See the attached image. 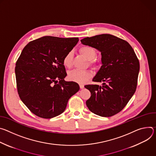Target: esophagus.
<instances>
[{
  "label": "esophagus",
  "instance_id": "esophagus-1",
  "mask_svg": "<svg viewBox=\"0 0 156 156\" xmlns=\"http://www.w3.org/2000/svg\"><path fill=\"white\" fill-rule=\"evenodd\" d=\"M79 86H80V88L81 89H82L84 88V85H83V84H79Z\"/></svg>",
  "mask_w": 156,
  "mask_h": 156
}]
</instances>
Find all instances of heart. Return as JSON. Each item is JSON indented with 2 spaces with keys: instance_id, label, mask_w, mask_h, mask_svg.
Segmentation results:
<instances>
[{
  "instance_id": "obj_1",
  "label": "heart",
  "mask_w": 156,
  "mask_h": 156,
  "mask_svg": "<svg viewBox=\"0 0 156 156\" xmlns=\"http://www.w3.org/2000/svg\"><path fill=\"white\" fill-rule=\"evenodd\" d=\"M80 53L89 61V64L94 67L98 66V62L94 59L97 56L96 50L90 46H83L79 49ZM73 55L71 51H69L64 56L62 59L63 65L70 68L73 65ZM92 73L90 71H80L75 69L69 72L67 75L68 79L73 82L79 83H83L88 79L92 77Z\"/></svg>"
}]
</instances>
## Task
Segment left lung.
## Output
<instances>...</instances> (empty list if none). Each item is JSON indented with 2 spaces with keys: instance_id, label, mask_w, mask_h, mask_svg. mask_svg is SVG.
<instances>
[{
  "instance_id": "left-lung-1",
  "label": "left lung",
  "mask_w": 156,
  "mask_h": 156,
  "mask_svg": "<svg viewBox=\"0 0 156 156\" xmlns=\"http://www.w3.org/2000/svg\"><path fill=\"white\" fill-rule=\"evenodd\" d=\"M80 41L96 48L101 55L102 66L93 81L103 83L85 86L91 93L86 105L97 115L113 116L125 108L136 91L139 60L126 41L112 34L87 37Z\"/></svg>"
}]
</instances>
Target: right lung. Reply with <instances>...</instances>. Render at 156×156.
<instances>
[{"mask_svg": "<svg viewBox=\"0 0 156 156\" xmlns=\"http://www.w3.org/2000/svg\"><path fill=\"white\" fill-rule=\"evenodd\" d=\"M78 38L46 36L28 43L15 68L16 87L21 100L33 114L49 119L62 113L67 101L79 89L74 82L64 80V56Z\"/></svg>", "mask_w": 156, "mask_h": 156, "instance_id": "right-lung-1", "label": "right lung"}]
</instances>
